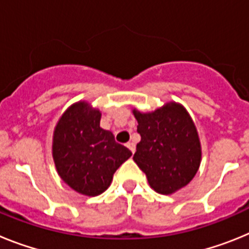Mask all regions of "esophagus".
Segmentation results:
<instances>
[{
  "mask_svg": "<svg viewBox=\"0 0 249 249\" xmlns=\"http://www.w3.org/2000/svg\"><path fill=\"white\" fill-rule=\"evenodd\" d=\"M127 146V148L129 149V151L132 152V153H135V149H136V146H135V143H133V142H128V143L126 144Z\"/></svg>",
  "mask_w": 249,
  "mask_h": 249,
  "instance_id": "obj_1",
  "label": "esophagus"
}]
</instances>
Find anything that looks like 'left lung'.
I'll list each match as a JSON object with an SVG mask.
<instances>
[{
  "label": "left lung",
  "instance_id": "8db88e82",
  "mask_svg": "<svg viewBox=\"0 0 249 249\" xmlns=\"http://www.w3.org/2000/svg\"><path fill=\"white\" fill-rule=\"evenodd\" d=\"M141 141L133 156L152 190L172 195L190 183L199 168L202 147L192 117L169 101L152 112L133 108Z\"/></svg>",
  "mask_w": 249,
  "mask_h": 249
}]
</instances>
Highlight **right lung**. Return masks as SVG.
<instances>
[{
    "instance_id": "1",
    "label": "right lung",
    "mask_w": 249,
    "mask_h": 249,
    "mask_svg": "<svg viewBox=\"0 0 249 249\" xmlns=\"http://www.w3.org/2000/svg\"><path fill=\"white\" fill-rule=\"evenodd\" d=\"M101 111L87 101L71 105L59 117L52 137L57 173L77 193L94 197L105 192L118 167L132 152L100 127Z\"/></svg>"
}]
</instances>
